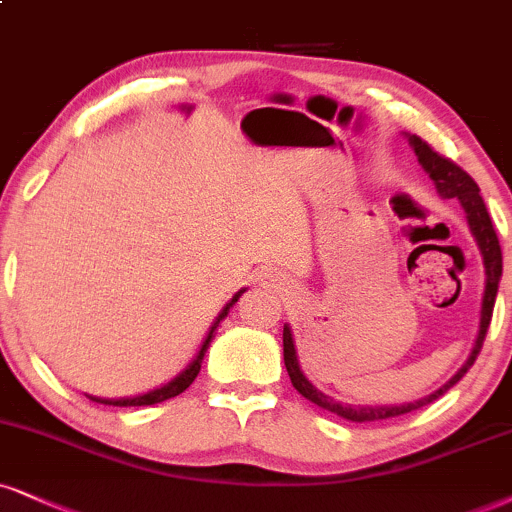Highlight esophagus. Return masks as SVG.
Listing matches in <instances>:
<instances>
[{"instance_id": "1", "label": "esophagus", "mask_w": 512, "mask_h": 512, "mask_svg": "<svg viewBox=\"0 0 512 512\" xmlns=\"http://www.w3.org/2000/svg\"><path fill=\"white\" fill-rule=\"evenodd\" d=\"M258 282H261L263 287H275V289H282V280L273 273V270H270V273H261V275H258Z\"/></svg>"}]
</instances>
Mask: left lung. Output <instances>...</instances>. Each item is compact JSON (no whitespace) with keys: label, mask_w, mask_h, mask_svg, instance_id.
<instances>
[{"label":"left lung","mask_w":512,"mask_h":512,"mask_svg":"<svg viewBox=\"0 0 512 512\" xmlns=\"http://www.w3.org/2000/svg\"><path fill=\"white\" fill-rule=\"evenodd\" d=\"M408 142H410V147L415 149V156H418L422 168L430 173V178L434 180V185H437V192L441 194V197L458 199L460 206L465 208L468 225H470L472 235H475V239H477L479 251H482L484 273H487V285H484V299H482V318H479L477 342H475V346H472L470 358L465 361L463 368H460L456 375H453L451 380L444 384V387L434 391V394L425 396V399H420L415 403H406V406H344V403L332 401L330 396H325L323 391L315 389L313 384L304 377V372H301V368H299V358H296L292 330L285 325V330H282V346H285V365H287L289 380H292L294 389L299 391L301 396H306L308 401L315 403V406L332 410V413H337L339 418H346L351 422H375V420L399 418V415L413 413V410L427 406V403L437 401L439 396H444L446 391H449L453 384H456L460 377H463L465 372L472 368V363L477 361L479 351H482L484 337H487V330L491 323V313H494L498 280H501V273H503L501 244H498L496 230H494V225H491L487 206H484L482 197H479L477 182L472 180L470 175L458 166V163H453L451 159H446V156H441L439 151H434L430 144H427L425 140H420L418 135H410Z\"/></svg>","instance_id":"8db88e82"}]
</instances>
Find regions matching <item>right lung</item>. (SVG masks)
<instances>
[{"label":"right lung","instance_id":"add662e5","mask_svg":"<svg viewBox=\"0 0 512 512\" xmlns=\"http://www.w3.org/2000/svg\"><path fill=\"white\" fill-rule=\"evenodd\" d=\"M239 296H242V292H237L235 296H232L230 304H227V306L223 308V311H220V315L216 318V323H213L211 330H208V337L204 339V344H201V349H199V353H197V358H194V361H192V365H189V368H187L185 372H182V375L175 377L173 382H168L166 387H161V389H156V391H149V394L137 396V399L109 401V399H94V396H90V399H92V401H99V403H109V406H154V403H161V401L173 399V396L182 394V391H185V389L189 387V384L194 382V377L199 375V370H201V361H204V353H206V349H208V344H211L213 332H216V327L220 325V320L225 318L227 311H230V308L235 306V301L239 299Z\"/></svg>","mask_w":512,"mask_h":512}]
</instances>
